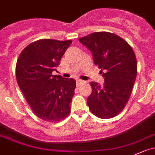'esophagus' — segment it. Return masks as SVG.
<instances>
[{"label": "esophagus", "instance_id": "obj_1", "mask_svg": "<svg viewBox=\"0 0 155 155\" xmlns=\"http://www.w3.org/2000/svg\"><path fill=\"white\" fill-rule=\"evenodd\" d=\"M82 82H83V81L81 80V79H77V80H76V85H77V86H79Z\"/></svg>", "mask_w": 155, "mask_h": 155}]
</instances>
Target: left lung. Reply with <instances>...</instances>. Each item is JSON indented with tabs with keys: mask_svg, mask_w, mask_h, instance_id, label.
<instances>
[{
	"mask_svg": "<svg viewBox=\"0 0 155 155\" xmlns=\"http://www.w3.org/2000/svg\"><path fill=\"white\" fill-rule=\"evenodd\" d=\"M79 41L92 53L104 79L103 85L91 82L87 99L91 112L101 119L112 118L125 107L137 74V61L131 46L120 36L107 31L94 32Z\"/></svg>",
	"mask_w": 155,
	"mask_h": 155,
	"instance_id": "left-lung-1",
	"label": "left lung"
}]
</instances>
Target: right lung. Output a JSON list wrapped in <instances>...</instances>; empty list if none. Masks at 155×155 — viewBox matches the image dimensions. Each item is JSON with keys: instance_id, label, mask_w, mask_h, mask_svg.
Returning <instances> with one entry per match:
<instances>
[{"instance_id": "right-lung-1", "label": "right lung", "mask_w": 155, "mask_h": 155, "mask_svg": "<svg viewBox=\"0 0 155 155\" xmlns=\"http://www.w3.org/2000/svg\"><path fill=\"white\" fill-rule=\"evenodd\" d=\"M72 41L41 39L23 49L16 66L17 83L38 117L58 122L70 113L76 80L52 75Z\"/></svg>"}]
</instances>
